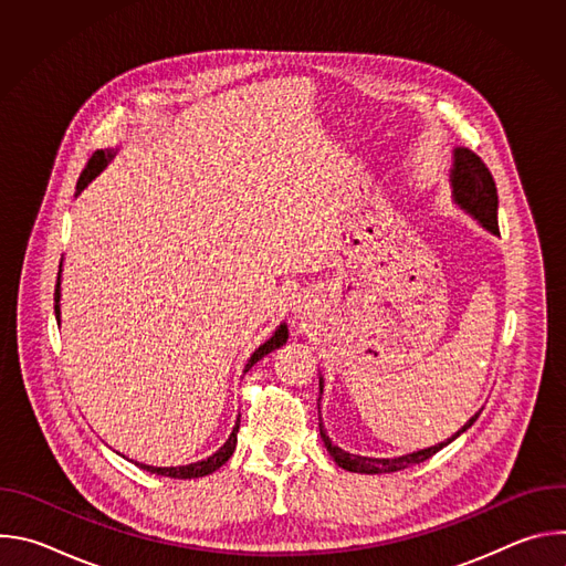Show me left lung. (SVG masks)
<instances>
[{"label": "left lung", "instance_id": "1", "mask_svg": "<svg viewBox=\"0 0 566 566\" xmlns=\"http://www.w3.org/2000/svg\"><path fill=\"white\" fill-rule=\"evenodd\" d=\"M452 188H454V199L457 203H461L465 210H470L481 226H486L491 232L500 234V223H497V186L495 179L491 175V170L486 168V164L472 151V149H457L454 151V170H452ZM319 394H322V380H319ZM479 412L457 432L452 434L448 441L432 446L428 450H419L406 457H396V459H369V457H358V454H349L345 450H340L338 446L332 443V439L327 437L325 428H322L319 421V434L322 441H325L329 454L334 457V461L352 472H363V474H380V472H396L415 463H423L426 459L434 457L443 446L452 443L461 432H465L474 421H476Z\"/></svg>", "mask_w": 566, "mask_h": 566}]
</instances>
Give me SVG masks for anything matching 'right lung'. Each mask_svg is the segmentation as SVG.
I'll return each instance as SVG.
<instances>
[{
  "instance_id": "obj_1",
  "label": "right lung",
  "mask_w": 566,
  "mask_h": 566,
  "mask_svg": "<svg viewBox=\"0 0 566 566\" xmlns=\"http://www.w3.org/2000/svg\"><path fill=\"white\" fill-rule=\"evenodd\" d=\"M105 160H107L105 151H96V154L87 160V166H85L83 175H80L77 186H75L77 192L90 184V179H94V172L103 170ZM53 300H55V319L60 322V273H57V284H55V295H53ZM286 338H289V332H286V327L282 325V327L275 332V336H273L271 340H266V343L251 356V360H249V365H247V371H249L260 358H264L269 352H273V349H277L280 345H284ZM237 432H239V419H237V423H234V428H232V434H230L228 441L223 443V448H219L212 457H208V459H203V461H197V463H190V465H179V468H154V465H145V463H136V465H140V468L147 470V472H154V474H160V476H172V479L206 476V474L214 472L217 468H221V465L232 457L234 446H237Z\"/></svg>"
}]
</instances>
